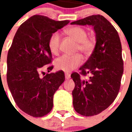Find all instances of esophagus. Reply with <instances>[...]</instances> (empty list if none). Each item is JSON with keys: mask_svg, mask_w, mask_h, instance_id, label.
I'll return each mask as SVG.
<instances>
[{"mask_svg": "<svg viewBox=\"0 0 132 132\" xmlns=\"http://www.w3.org/2000/svg\"><path fill=\"white\" fill-rule=\"evenodd\" d=\"M65 78H66V79H69L71 78V75L68 73H65Z\"/></svg>", "mask_w": 132, "mask_h": 132, "instance_id": "34e87169", "label": "esophagus"}]
</instances>
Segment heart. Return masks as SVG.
I'll use <instances>...</instances> for the list:
<instances>
[{
  "label": "heart",
  "instance_id": "1",
  "mask_svg": "<svg viewBox=\"0 0 132 132\" xmlns=\"http://www.w3.org/2000/svg\"><path fill=\"white\" fill-rule=\"evenodd\" d=\"M65 33L78 42L77 49L84 54H90L94 49V42L87 37L88 33L84 28L78 26L69 27L65 30ZM60 35L58 32L53 33L49 38L48 46L52 54L56 55L59 51ZM83 62L80 54L62 55L55 60V67L59 71L70 72L76 69Z\"/></svg>",
  "mask_w": 132,
  "mask_h": 132
}]
</instances>
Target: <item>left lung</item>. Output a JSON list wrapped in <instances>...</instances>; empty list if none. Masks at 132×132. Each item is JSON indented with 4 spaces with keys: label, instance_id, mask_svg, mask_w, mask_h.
Instances as JSON below:
<instances>
[{
    "label": "left lung",
    "instance_id": "1",
    "mask_svg": "<svg viewBox=\"0 0 132 132\" xmlns=\"http://www.w3.org/2000/svg\"><path fill=\"white\" fill-rule=\"evenodd\" d=\"M71 24L91 25L95 33L94 50L79 69L80 74H88L89 78L85 80L78 73L71 76L75 83V110L83 116H93L107 109L118 95L124 71L122 44L115 28L102 15L88 16Z\"/></svg>",
    "mask_w": 132,
    "mask_h": 132
}]
</instances>
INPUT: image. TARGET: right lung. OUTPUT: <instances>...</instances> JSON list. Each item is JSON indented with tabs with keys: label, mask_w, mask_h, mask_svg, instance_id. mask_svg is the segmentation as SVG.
<instances>
[{
	"label": "right lung",
	"mask_w": 132,
	"mask_h": 132,
	"mask_svg": "<svg viewBox=\"0 0 132 132\" xmlns=\"http://www.w3.org/2000/svg\"><path fill=\"white\" fill-rule=\"evenodd\" d=\"M68 23L36 15L20 26L13 38L7 53V86L19 108L30 116L40 117L52 110L54 94L65 80L62 71L43 78L40 71L52 62L48 46L51 35Z\"/></svg>",
	"instance_id": "1"
}]
</instances>
